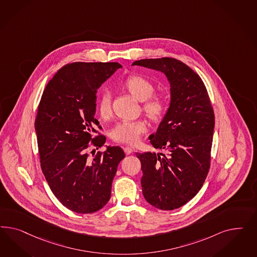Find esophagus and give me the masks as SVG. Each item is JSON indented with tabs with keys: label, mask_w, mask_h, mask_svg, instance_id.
<instances>
[{
	"label": "esophagus",
	"mask_w": 257,
	"mask_h": 257,
	"mask_svg": "<svg viewBox=\"0 0 257 257\" xmlns=\"http://www.w3.org/2000/svg\"><path fill=\"white\" fill-rule=\"evenodd\" d=\"M123 150H124L126 155H130V154H132L133 152H134V150L131 147H125Z\"/></svg>",
	"instance_id": "1"
}]
</instances>
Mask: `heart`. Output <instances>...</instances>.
Segmentation results:
<instances>
[{
	"instance_id": "obj_1",
	"label": "heart",
	"mask_w": 257,
	"mask_h": 257,
	"mask_svg": "<svg viewBox=\"0 0 257 257\" xmlns=\"http://www.w3.org/2000/svg\"><path fill=\"white\" fill-rule=\"evenodd\" d=\"M125 89L139 101H143L142 109L147 117L157 121L163 117L167 110V101L161 95H153L155 86L148 79L132 75L127 78L123 83ZM99 115L106 118L111 114V95L108 91L101 94L98 102ZM147 131V124L144 120H121L111 131L112 140L118 143L135 145L139 143L142 134Z\"/></svg>"
}]
</instances>
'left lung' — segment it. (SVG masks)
<instances>
[{"label":"left lung","instance_id":"obj_1","mask_svg":"<svg viewBox=\"0 0 257 257\" xmlns=\"http://www.w3.org/2000/svg\"><path fill=\"white\" fill-rule=\"evenodd\" d=\"M162 71L171 83V105L151 144L164 153H137L141 162L142 193L161 210L185 205L202 188L210 169L215 114L201 77L171 57L133 63Z\"/></svg>","mask_w":257,"mask_h":257}]
</instances>
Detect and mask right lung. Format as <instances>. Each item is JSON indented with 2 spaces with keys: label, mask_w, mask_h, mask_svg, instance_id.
I'll use <instances>...</instances> for the list:
<instances>
[{
  "label": "right lung",
  "mask_w": 257,
  "mask_h": 257,
  "mask_svg": "<svg viewBox=\"0 0 257 257\" xmlns=\"http://www.w3.org/2000/svg\"><path fill=\"white\" fill-rule=\"evenodd\" d=\"M121 65L74 62L54 75L41 96L35 121L40 167L58 201L68 209L90 214L111 196L123 150L98 152L106 138L95 118L97 89ZM97 133V135L94 134Z\"/></svg>",
  "instance_id": "add662e5"
}]
</instances>
